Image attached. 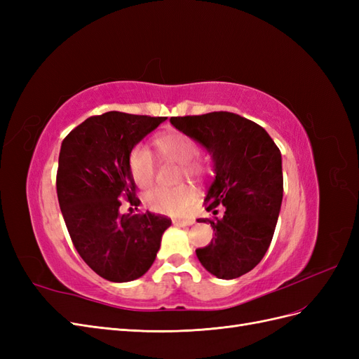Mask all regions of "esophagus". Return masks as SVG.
Here are the masks:
<instances>
[{
	"label": "esophagus",
	"mask_w": 359,
	"mask_h": 359,
	"mask_svg": "<svg viewBox=\"0 0 359 359\" xmlns=\"http://www.w3.org/2000/svg\"><path fill=\"white\" fill-rule=\"evenodd\" d=\"M193 223H194L193 219H187V220H173V224H177V226H190V224H193Z\"/></svg>",
	"instance_id": "esophagus-1"
}]
</instances>
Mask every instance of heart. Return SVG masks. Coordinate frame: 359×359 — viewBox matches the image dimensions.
<instances>
[{
	"label": "heart",
	"instance_id": "b5f03b06",
	"mask_svg": "<svg viewBox=\"0 0 359 359\" xmlns=\"http://www.w3.org/2000/svg\"><path fill=\"white\" fill-rule=\"evenodd\" d=\"M158 153L172 161L180 163V177L190 180H201L206 175V166L199 157L201 148L198 142L190 136L170 132L156 139ZM128 169L136 186L147 189L154 181L156 177V160L151 149L145 145H136L128 156ZM196 198V191L193 187L182 184L178 187H156L145 194V205L151 211L168 215H182L189 210V206Z\"/></svg>",
	"mask_w": 359,
	"mask_h": 359
}]
</instances>
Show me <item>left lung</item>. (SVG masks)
Segmentation results:
<instances>
[{
  "instance_id": "left-lung-1",
  "label": "left lung",
  "mask_w": 359,
  "mask_h": 359,
  "mask_svg": "<svg viewBox=\"0 0 359 359\" xmlns=\"http://www.w3.org/2000/svg\"><path fill=\"white\" fill-rule=\"evenodd\" d=\"M172 126L202 144L214 161V181L205 210L222 219L211 223V243L196 250L202 266L217 278L232 280L252 271L273 240L283 201L281 153L264 127L232 112L172 116Z\"/></svg>"
}]
</instances>
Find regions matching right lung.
<instances>
[{"instance_id": "1", "label": "right lung", "mask_w": 359, "mask_h": 359, "mask_svg": "<svg viewBox=\"0 0 359 359\" xmlns=\"http://www.w3.org/2000/svg\"><path fill=\"white\" fill-rule=\"evenodd\" d=\"M166 116L106 112L90 116L61 144L57 194L67 231L94 273L126 283L154 264L170 219L160 214H119L121 199L139 205L128 156Z\"/></svg>"}]
</instances>
